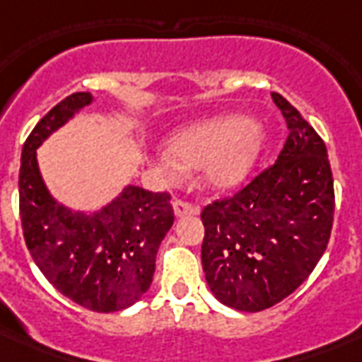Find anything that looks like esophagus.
Here are the masks:
<instances>
[{"label": "esophagus", "mask_w": 362, "mask_h": 362, "mask_svg": "<svg viewBox=\"0 0 362 362\" xmlns=\"http://www.w3.org/2000/svg\"><path fill=\"white\" fill-rule=\"evenodd\" d=\"M173 209H175V216H178V218H182V216L197 214V212H199L197 206H193L192 203H187V201H182V199H176L175 203H173Z\"/></svg>", "instance_id": "1"}]
</instances>
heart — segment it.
Here are the masks:
<instances>
[{
    "mask_svg": "<svg viewBox=\"0 0 362 362\" xmlns=\"http://www.w3.org/2000/svg\"><path fill=\"white\" fill-rule=\"evenodd\" d=\"M267 133L244 115H223L189 125L173 136L153 167L169 184L182 180L187 167H201L203 182L214 189L240 184L263 150Z\"/></svg>",
    "mask_w": 362,
    "mask_h": 362,
    "instance_id": "1",
    "label": "heart"
}]
</instances>
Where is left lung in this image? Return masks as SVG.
Returning <instances> with one entry per match:
<instances>
[{
	"label": "left lung",
	"instance_id": "left-lung-1",
	"mask_svg": "<svg viewBox=\"0 0 362 362\" xmlns=\"http://www.w3.org/2000/svg\"><path fill=\"white\" fill-rule=\"evenodd\" d=\"M289 135L280 156L233 197L204 206L203 270L220 303L261 312L289 297L327 250L334 187L325 142L280 93Z\"/></svg>",
	"mask_w": 362,
	"mask_h": 362
}]
</instances>
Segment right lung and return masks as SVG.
Listing matches in <instances>:
<instances>
[{"mask_svg": "<svg viewBox=\"0 0 362 362\" xmlns=\"http://www.w3.org/2000/svg\"><path fill=\"white\" fill-rule=\"evenodd\" d=\"M76 92L42 116L22 148L18 175L20 220L25 246L62 295L93 312L124 310L148 291L159 244L173 227L169 193L125 186L98 212H75L45 186L37 148L92 103Z\"/></svg>", "mask_w": 362, "mask_h": 362, "instance_id": "right-lung-1", "label": "right lung"}]
</instances>
